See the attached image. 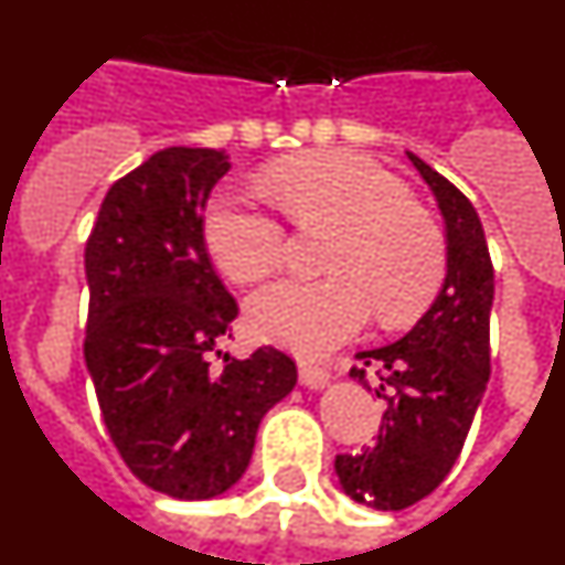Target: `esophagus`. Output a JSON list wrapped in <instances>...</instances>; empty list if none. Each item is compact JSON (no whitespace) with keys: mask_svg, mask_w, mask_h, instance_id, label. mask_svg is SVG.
Returning a JSON list of instances; mask_svg holds the SVG:
<instances>
[{"mask_svg":"<svg viewBox=\"0 0 565 565\" xmlns=\"http://www.w3.org/2000/svg\"><path fill=\"white\" fill-rule=\"evenodd\" d=\"M299 382L306 384L308 391H326L328 382H331V373L326 367L311 362H299Z\"/></svg>","mask_w":565,"mask_h":565,"instance_id":"34e87169","label":"esophagus"}]
</instances>
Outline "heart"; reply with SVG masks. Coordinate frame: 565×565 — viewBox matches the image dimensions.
<instances>
[{
	"label": "heart",
	"instance_id": "b5f03b06",
	"mask_svg": "<svg viewBox=\"0 0 565 565\" xmlns=\"http://www.w3.org/2000/svg\"><path fill=\"white\" fill-rule=\"evenodd\" d=\"M277 203L302 228L337 223L328 279L288 277L248 302L254 333L302 356H322L371 319L413 322L447 268L444 237L387 169L356 152H311L268 169ZM212 259L234 282H257L286 259L282 223L239 194L214 198L203 221Z\"/></svg>",
	"mask_w": 565,
	"mask_h": 565
}]
</instances>
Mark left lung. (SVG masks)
<instances>
[{"label":"left lung","instance_id":"left-lung-1","mask_svg":"<svg viewBox=\"0 0 565 565\" xmlns=\"http://www.w3.org/2000/svg\"><path fill=\"white\" fill-rule=\"evenodd\" d=\"M411 154L444 217L447 274L433 306L402 339L359 351L379 367L376 396L387 402L379 438L356 456H337L339 487L362 507L398 512L444 481L456 463L489 382V311L495 271L476 206L444 174Z\"/></svg>","mask_w":565,"mask_h":565}]
</instances>
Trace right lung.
I'll use <instances>...</instances> for the list:
<instances>
[{
	"label": "right lung",
	"mask_w": 565,
	"mask_h": 565,
	"mask_svg": "<svg viewBox=\"0 0 565 565\" xmlns=\"http://www.w3.org/2000/svg\"><path fill=\"white\" fill-rule=\"evenodd\" d=\"M228 169L226 149L154 152L109 186L84 248V359L104 424L132 476L178 501L232 489L263 416L297 384L277 348L212 367L237 302L209 259L203 209Z\"/></svg>",
	"instance_id": "add662e5"
}]
</instances>
